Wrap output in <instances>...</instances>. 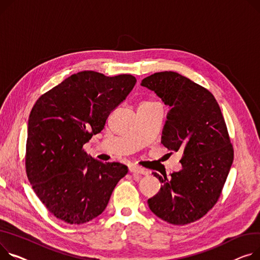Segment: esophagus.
Segmentation results:
<instances>
[{"label": "esophagus", "instance_id": "esophagus-1", "mask_svg": "<svg viewBox=\"0 0 260 260\" xmlns=\"http://www.w3.org/2000/svg\"><path fill=\"white\" fill-rule=\"evenodd\" d=\"M129 171L132 172L133 175H147L148 174V172L145 169H143L139 166H136V165L129 166Z\"/></svg>", "mask_w": 260, "mask_h": 260}]
</instances>
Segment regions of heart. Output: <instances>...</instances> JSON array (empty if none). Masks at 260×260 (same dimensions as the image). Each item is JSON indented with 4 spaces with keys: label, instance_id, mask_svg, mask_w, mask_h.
Wrapping results in <instances>:
<instances>
[{
    "label": "heart",
    "instance_id": "b5f03b06",
    "mask_svg": "<svg viewBox=\"0 0 260 260\" xmlns=\"http://www.w3.org/2000/svg\"><path fill=\"white\" fill-rule=\"evenodd\" d=\"M145 103H150V102H145Z\"/></svg>",
    "mask_w": 260,
    "mask_h": 260
}]
</instances>
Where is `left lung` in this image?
Instances as JSON below:
<instances>
[{
  "label": "left lung",
  "mask_w": 260,
  "mask_h": 260,
  "mask_svg": "<svg viewBox=\"0 0 260 260\" xmlns=\"http://www.w3.org/2000/svg\"><path fill=\"white\" fill-rule=\"evenodd\" d=\"M141 85L170 108L162 144L183 151L182 169L170 178L152 172L162 185L147 201L149 209L172 224L193 222L216 204L233 162L226 122L214 96L177 72L154 73Z\"/></svg>",
  "instance_id": "obj_1"
}]
</instances>
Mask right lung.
<instances>
[{"label":"right lung","instance_id":"right-lung-1","mask_svg":"<svg viewBox=\"0 0 260 260\" xmlns=\"http://www.w3.org/2000/svg\"><path fill=\"white\" fill-rule=\"evenodd\" d=\"M131 74L109 77L82 71L42 95L28 120L26 172L50 213L71 224L88 222L107 208L121 163H103L82 149L136 84Z\"/></svg>","mask_w":260,"mask_h":260}]
</instances>
